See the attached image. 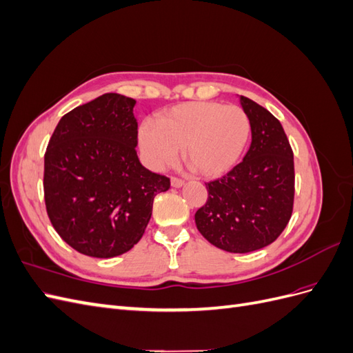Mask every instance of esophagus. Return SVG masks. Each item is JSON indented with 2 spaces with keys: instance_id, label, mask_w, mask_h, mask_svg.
I'll return each instance as SVG.
<instances>
[{
  "instance_id": "34e87169",
  "label": "esophagus",
  "mask_w": 353,
  "mask_h": 353,
  "mask_svg": "<svg viewBox=\"0 0 353 353\" xmlns=\"http://www.w3.org/2000/svg\"><path fill=\"white\" fill-rule=\"evenodd\" d=\"M170 184H172V187H175V188H179V187L184 185V179L172 176V178H170Z\"/></svg>"
}]
</instances>
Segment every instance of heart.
Returning a JSON list of instances; mask_svg holds the SVG:
<instances>
[{
  "instance_id": "1",
  "label": "heart",
  "mask_w": 353,
  "mask_h": 353,
  "mask_svg": "<svg viewBox=\"0 0 353 353\" xmlns=\"http://www.w3.org/2000/svg\"><path fill=\"white\" fill-rule=\"evenodd\" d=\"M250 135L249 116L240 105L190 101L147 119L138 131L145 163L163 169L175 163L179 147L187 166L201 176L225 174L243 153Z\"/></svg>"
}]
</instances>
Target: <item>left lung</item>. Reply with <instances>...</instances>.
I'll use <instances>...</instances> for the list:
<instances>
[{"instance_id": "obj_1", "label": "left lung", "mask_w": 353, "mask_h": 353, "mask_svg": "<svg viewBox=\"0 0 353 353\" xmlns=\"http://www.w3.org/2000/svg\"><path fill=\"white\" fill-rule=\"evenodd\" d=\"M252 130L249 152L227 175L206 184L194 215L200 234L230 253L259 250L279 239L293 213V150L280 121L241 95Z\"/></svg>"}]
</instances>
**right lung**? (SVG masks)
I'll list each match as a JSON object with an SVG mask.
<instances>
[{
  "mask_svg": "<svg viewBox=\"0 0 353 353\" xmlns=\"http://www.w3.org/2000/svg\"><path fill=\"white\" fill-rule=\"evenodd\" d=\"M135 100L108 92L61 117L44 156V200L77 252L114 258L140 241L170 179L138 160Z\"/></svg>",
  "mask_w": 353,
  "mask_h": 353,
  "instance_id": "obj_1",
  "label": "right lung"
}]
</instances>
